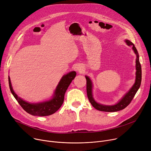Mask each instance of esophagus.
<instances>
[{"label":"esophagus","instance_id":"34e87169","mask_svg":"<svg viewBox=\"0 0 151 151\" xmlns=\"http://www.w3.org/2000/svg\"><path fill=\"white\" fill-rule=\"evenodd\" d=\"M77 70H78H78H80V69H79L78 68H77Z\"/></svg>","mask_w":151,"mask_h":151}]
</instances>
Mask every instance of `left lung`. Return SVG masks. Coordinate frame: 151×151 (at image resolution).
Here are the masks:
<instances>
[{"mask_svg":"<svg viewBox=\"0 0 151 151\" xmlns=\"http://www.w3.org/2000/svg\"><path fill=\"white\" fill-rule=\"evenodd\" d=\"M125 42L128 46H131L132 48L134 50L135 54H136V77L135 82L132 87L129 89V91L123 97V98L114 105H103L101 104L97 103L92 96V83L91 79L88 76H85L86 79V92L88 99L94 108L99 111H105V112H116L124 109L126 106L129 105V103L132 100L134 97L136 92L138 90L142 82V67L139 61V55L138 52L135 48L134 43H132L129 40H125Z\"/></svg>","mask_w":151,"mask_h":151,"instance_id":"1","label":"left lung"}]
</instances>
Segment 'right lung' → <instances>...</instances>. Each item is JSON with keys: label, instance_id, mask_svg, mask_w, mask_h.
Here are the masks:
<instances>
[{"label": "right lung", "instance_id": "right-lung-1", "mask_svg": "<svg viewBox=\"0 0 151 151\" xmlns=\"http://www.w3.org/2000/svg\"><path fill=\"white\" fill-rule=\"evenodd\" d=\"M76 76V73L75 71H71L64 75L58 84L52 98L48 101L38 103H30L19 97L13 89L9 77H8V81L11 93L22 108L31 115L43 117V116H48L55 113L61 107L64 101L65 92Z\"/></svg>", "mask_w": 151, "mask_h": 151}]
</instances>
